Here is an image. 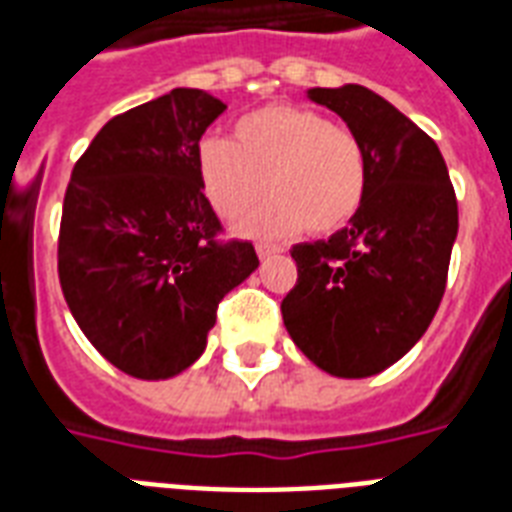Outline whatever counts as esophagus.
I'll return each instance as SVG.
<instances>
[{"instance_id": "1", "label": "esophagus", "mask_w": 512, "mask_h": 512, "mask_svg": "<svg viewBox=\"0 0 512 512\" xmlns=\"http://www.w3.org/2000/svg\"><path fill=\"white\" fill-rule=\"evenodd\" d=\"M255 249L260 260H271L273 255H279V247H271V244H257Z\"/></svg>"}]
</instances>
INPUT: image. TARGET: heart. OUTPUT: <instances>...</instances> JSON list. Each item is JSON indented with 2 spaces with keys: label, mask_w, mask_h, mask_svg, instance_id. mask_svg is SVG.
Returning a JSON list of instances; mask_svg holds the SVG:
<instances>
[{
  "label": "heart",
  "mask_w": 512,
  "mask_h": 512,
  "mask_svg": "<svg viewBox=\"0 0 512 512\" xmlns=\"http://www.w3.org/2000/svg\"><path fill=\"white\" fill-rule=\"evenodd\" d=\"M196 170L225 220L246 215L265 190L274 193L260 213L236 225L249 236L342 231L364 207L372 172L353 132L300 106L257 108L236 122L233 140H201Z\"/></svg>",
  "instance_id": "obj_1"
}]
</instances>
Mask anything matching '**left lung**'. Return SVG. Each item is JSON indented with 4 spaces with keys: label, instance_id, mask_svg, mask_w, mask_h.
I'll return each mask as SVG.
<instances>
[{
    "label": "left lung",
    "instance_id": "1",
    "mask_svg": "<svg viewBox=\"0 0 512 512\" xmlns=\"http://www.w3.org/2000/svg\"><path fill=\"white\" fill-rule=\"evenodd\" d=\"M369 154V193L356 220L327 241L295 244L297 284L284 327L335 377H369L425 335L446 289L457 196L430 135L361 84L313 87Z\"/></svg>",
    "mask_w": 512,
    "mask_h": 512
}]
</instances>
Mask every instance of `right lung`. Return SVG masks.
Here are the masks:
<instances>
[{
	"mask_svg": "<svg viewBox=\"0 0 512 512\" xmlns=\"http://www.w3.org/2000/svg\"><path fill=\"white\" fill-rule=\"evenodd\" d=\"M225 111L204 90L114 116L74 164L58 236L60 289L84 337L140 380L175 377L207 348L217 305L260 260L223 241L196 151Z\"/></svg>",
	"mask_w": 512,
	"mask_h": 512,
	"instance_id": "1",
	"label": "right lung"
}]
</instances>
